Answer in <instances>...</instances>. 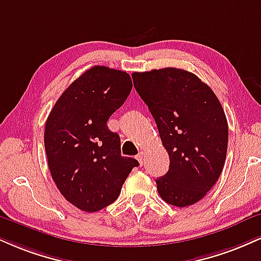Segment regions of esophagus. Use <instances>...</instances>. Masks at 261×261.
Listing matches in <instances>:
<instances>
[{"instance_id":"34e87169","label":"esophagus","mask_w":261,"mask_h":261,"mask_svg":"<svg viewBox=\"0 0 261 261\" xmlns=\"http://www.w3.org/2000/svg\"><path fill=\"white\" fill-rule=\"evenodd\" d=\"M136 159H137V161H139V163H140V164H141V165H142V164H143V163H144V153H143V152H140V153H139V154H137V156H136Z\"/></svg>"}]
</instances>
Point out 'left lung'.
<instances>
[{
  "instance_id": "obj_1",
  "label": "left lung",
  "mask_w": 261,
  "mask_h": 261,
  "mask_svg": "<svg viewBox=\"0 0 261 261\" xmlns=\"http://www.w3.org/2000/svg\"><path fill=\"white\" fill-rule=\"evenodd\" d=\"M133 80L170 159L169 171L155 180L159 196L180 208L199 202L218 181L227 152V120L218 97L184 69L134 73Z\"/></svg>"
}]
</instances>
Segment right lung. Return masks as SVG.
<instances>
[{
  "label": "right lung",
  "mask_w": 261,
  "mask_h": 261,
  "mask_svg": "<svg viewBox=\"0 0 261 261\" xmlns=\"http://www.w3.org/2000/svg\"><path fill=\"white\" fill-rule=\"evenodd\" d=\"M133 89L130 75L103 65L70 84L47 118L45 149L52 178L69 203L95 213L112 204L133 168L107 121Z\"/></svg>",
  "instance_id": "add662e5"
}]
</instances>
